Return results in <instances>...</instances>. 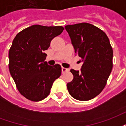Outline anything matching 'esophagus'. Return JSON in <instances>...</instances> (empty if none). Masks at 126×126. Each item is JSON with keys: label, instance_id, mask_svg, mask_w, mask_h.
Segmentation results:
<instances>
[{"label": "esophagus", "instance_id": "34e87169", "mask_svg": "<svg viewBox=\"0 0 126 126\" xmlns=\"http://www.w3.org/2000/svg\"><path fill=\"white\" fill-rule=\"evenodd\" d=\"M68 71V69L67 68H65V67H62L61 68V71H62V73H65L66 71Z\"/></svg>", "mask_w": 126, "mask_h": 126}]
</instances>
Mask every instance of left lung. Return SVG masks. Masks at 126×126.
<instances>
[{"mask_svg":"<svg viewBox=\"0 0 126 126\" xmlns=\"http://www.w3.org/2000/svg\"><path fill=\"white\" fill-rule=\"evenodd\" d=\"M75 52L82 61L81 71L71 69L74 79L67 84L70 95L78 100H89L105 86L113 68V48L106 33L88 23L66 26Z\"/></svg>","mask_w":126,"mask_h":126,"instance_id":"1","label":"left lung"}]
</instances>
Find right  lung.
Listing matches in <instances>:
<instances>
[{"label":"right lung","mask_w":126,"mask_h":126,"mask_svg":"<svg viewBox=\"0 0 126 126\" xmlns=\"http://www.w3.org/2000/svg\"><path fill=\"white\" fill-rule=\"evenodd\" d=\"M62 26L33 25L17 34L9 52V69L21 94L32 101L47 97L52 84L61 74L59 64L45 61L44 51L63 31Z\"/></svg>","instance_id":"add662e5"}]
</instances>
